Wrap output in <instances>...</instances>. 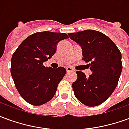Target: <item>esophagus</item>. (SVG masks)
<instances>
[{
    "mask_svg": "<svg viewBox=\"0 0 129 129\" xmlns=\"http://www.w3.org/2000/svg\"><path fill=\"white\" fill-rule=\"evenodd\" d=\"M66 70H67L68 73H70V72H74V69H73V68H71V67L66 68Z\"/></svg>",
    "mask_w": 129,
    "mask_h": 129,
    "instance_id": "esophagus-1",
    "label": "esophagus"
}]
</instances>
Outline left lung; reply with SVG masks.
<instances>
[{
    "label": "left lung",
    "instance_id": "obj_1",
    "mask_svg": "<svg viewBox=\"0 0 129 129\" xmlns=\"http://www.w3.org/2000/svg\"><path fill=\"white\" fill-rule=\"evenodd\" d=\"M68 36L81 46L83 58L89 63L92 73L86 77L77 71V79L73 84L76 98L88 106L104 102L115 89L122 70V54L116 45L106 35L87 29L69 33Z\"/></svg>",
    "mask_w": 129,
    "mask_h": 129
}]
</instances>
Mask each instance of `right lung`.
<instances>
[{"instance_id":"add662e5","label":"right lung","mask_w":129,"mask_h":129,"mask_svg":"<svg viewBox=\"0 0 129 129\" xmlns=\"http://www.w3.org/2000/svg\"><path fill=\"white\" fill-rule=\"evenodd\" d=\"M66 39L68 36L65 33L36 32L27 37L13 54L11 75L18 92L27 103L42 105L55 95L66 70L45 67L43 63L53 56L57 43Z\"/></svg>"}]
</instances>
